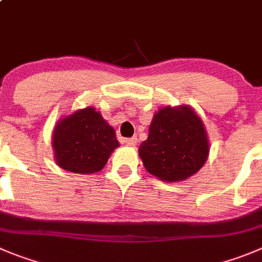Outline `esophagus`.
<instances>
[{"label": "esophagus", "mask_w": 262, "mask_h": 262, "mask_svg": "<svg viewBox=\"0 0 262 262\" xmlns=\"http://www.w3.org/2000/svg\"><path fill=\"white\" fill-rule=\"evenodd\" d=\"M124 142H125L128 146H136L137 138H134V137H133V138H126Z\"/></svg>", "instance_id": "34e87169"}]
</instances>
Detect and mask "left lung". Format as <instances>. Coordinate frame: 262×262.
<instances>
[{"label": "left lung", "mask_w": 262, "mask_h": 262, "mask_svg": "<svg viewBox=\"0 0 262 262\" xmlns=\"http://www.w3.org/2000/svg\"><path fill=\"white\" fill-rule=\"evenodd\" d=\"M138 152L148 173L176 182L196 173L208 158V137L190 107L159 110Z\"/></svg>", "instance_id": "1"}]
</instances>
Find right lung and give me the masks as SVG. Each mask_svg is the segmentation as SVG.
I'll return each instance as SVG.
<instances>
[{"instance_id": "1", "label": "right lung", "mask_w": 262, "mask_h": 262, "mask_svg": "<svg viewBox=\"0 0 262 262\" xmlns=\"http://www.w3.org/2000/svg\"><path fill=\"white\" fill-rule=\"evenodd\" d=\"M117 146L114 128L92 107L73 112L54 129L55 160L68 172H99Z\"/></svg>"}]
</instances>
